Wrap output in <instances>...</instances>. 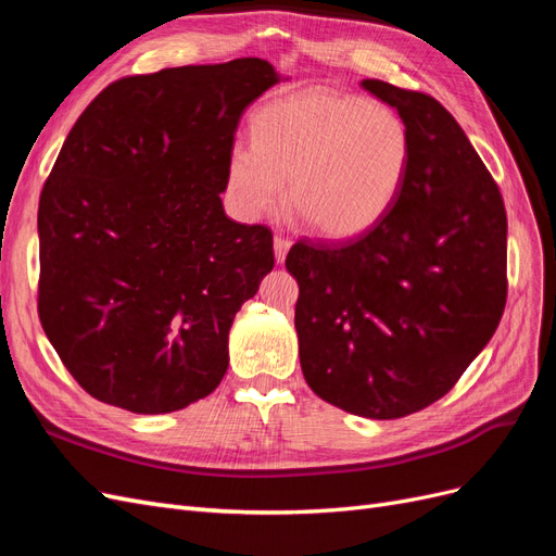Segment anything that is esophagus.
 <instances>
[{"label":"esophagus","instance_id":"34e87169","mask_svg":"<svg viewBox=\"0 0 556 556\" xmlns=\"http://www.w3.org/2000/svg\"><path fill=\"white\" fill-rule=\"evenodd\" d=\"M290 245H292L290 239H285V237H276V239H274V255H276V262H278V264H282L285 257H288Z\"/></svg>","mask_w":556,"mask_h":556}]
</instances>
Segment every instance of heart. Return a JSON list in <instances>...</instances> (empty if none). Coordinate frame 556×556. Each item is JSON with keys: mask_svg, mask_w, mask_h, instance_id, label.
<instances>
[{"mask_svg": "<svg viewBox=\"0 0 556 556\" xmlns=\"http://www.w3.org/2000/svg\"><path fill=\"white\" fill-rule=\"evenodd\" d=\"M255 143L229 153L227 185L245 220L288 204L325 239H355L392 208L408 174L410 134L390 106L357 94L304 90L264 106Z\"/></svg>", "mask_w": 556, "mask_h": 556, "instance_id": "b5f03b06", "label": "heart"}]
</instances>
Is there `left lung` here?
Listing matches in <instances>:
<instances>
[{
    "instance_id": "obj_1",
    "label": "left lung",
    "mask_w": 556,
    "mask_h": 556,
    "mask_svg": "<svg viewBox=\"0 0 556 556\" xmlns=\"http://www.w3.org/2000/svg\"><path fill=\"white\" fill-rule=\"evenodd\" d=\"M410 134L406 180L382 220L341 243L299 241L294 327L311 390L345 413L396 419L431 406L506 308L508 220L494 178L433 97L366 78Z\"/></svg>"
}]
</instances>
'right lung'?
<instances>
[{"label": "right lung", "mask_w": 556, "mask_h": 556, "mask_svg": "<svg viewBox=\"0 0 556 556\" xmlns=\"http://www.w3.org/2000/svg\"><path fill=\"white\" fill-rule=\"evenodd\" d=\"M280 80L260 58L129 76L72 127L39 199V317L90 396L160 415L225 378L274 237L220 194L243 111Z\"/></svg>", "instance_id": "1"}]
</instances>
